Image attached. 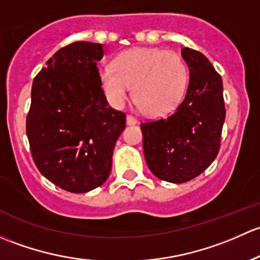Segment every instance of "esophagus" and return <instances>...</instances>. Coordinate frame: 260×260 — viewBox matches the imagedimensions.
<instances>
[{"instance_id": "obj_1", "label": "esophagus", "mask_w": 260, "mask_h": 260, "mask_svg": "<svg viewBox=\"0 0 260 260\" xmlns=\"http://www.w3.org/2000/svg\"><path fill=\"white\" fill-rule=\"evenodd\" d=\"M126 124L127 125H135L138 124V119L134 116H131V115H127L126 116Z\"/></svg>"}]
</instances>
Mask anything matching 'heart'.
Listing matches in <instances>:
<instances>
[{
  "label": "heart",
  "instance_id": "1",
  "mask_svg": "<svg viewBox=\"0 0 260 260\" xmlns=\"http://www.w3.org/2000/svg\"><path fill=\"white\" fill-rule=\"evenodd\" d=\"M106 98L115 108H122L133 99L148 115H165L178 106L188 85V69L174 51L157 47H136L119 53L112 65L99 72Z\"/></svg>",
  "mask_w": 260,
  "mask_h": 260
}]
</instances>
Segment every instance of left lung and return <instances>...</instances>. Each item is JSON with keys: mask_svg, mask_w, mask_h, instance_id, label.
<instances>
[{"mask_svg": "<svg viewBox=\"0 0 260 260\" xmlns=\"http://www.w3.org/2000/svg\"><path fill=\"white\" fill-rule=\"evenodd\" d=\"M181 56L190 72L185 98L165 119L141 124L149 169L174 184L197 178L214 161L225 120L220 75L199 51L184 47Z\"/></svg>", "mask_w": 260, "mask_h": 260, "instance_id": "left-lung-1", "label": "left lung"}]
</instances>
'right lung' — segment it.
<instances>
[{
  "instance_id": "obj_1",
  "label": "right lung",
  "mask_w": 260,
  "mask_h": 260,
  "mask_svg": "<svg viewBox=\"0 0 260 260\" xmlns=\"http://www.w3.org/2000/svg\"><path fill=\"white\" fill-rule=\"evenodd\" d=\"M101 44L72 42L35 77L26 119L40 173L58 188L87 192L109 178L112 152L126 115L109 106L96 66Z\"/></svg>"
}]
</instances>
